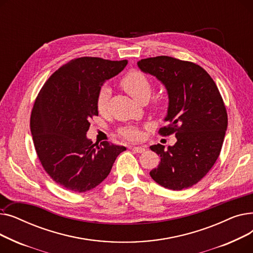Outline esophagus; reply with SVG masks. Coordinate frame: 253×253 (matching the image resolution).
Instances as JSON below:
<instances>
[{
  "label": "esophagus",
  "mask_w": 253,
  "mask_h": 253,
  "mask_svg": "<svg viewBox=\"0 0 253 253\" xmlns=\"http://www.w3.org/2000/svg\"><path fill=\"white\" fill-rule=\"evenodd\" d=\"M132 150L135 151L136 153L141 154V153L145 152V147H143V145H142V147H133V148H132Z\"/></svg>",
  "instance_id": "esophagus-1"
}]
</instances>
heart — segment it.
Instances as JSON below:
<instances>
[{"label": "heart", "instance_id": "obj_1", "mask_svg": "<svg viewBox=\"0 0 253 253\" xmlns=\"http://www.w3.org/2000/svg\"><path fill=\"white\" fill-rule=\"evenodd\" d=\"M121 85L128 94L138 102L148 100L151 96L152 84L150 80L141 72L132 70L128 72L121 80ZM112 95V89L103 85L98 92L96 106L99 113H104L108 108L109 100ZM121 134L129 140H137L141 137V132L134 127H127L121 130Z\"/></svg>", "mask_w": 253, "mask_h": 253}]
</instances>
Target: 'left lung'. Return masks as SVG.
<instances>
[{
  "label": "left lung",
  "instance_id": "left-lung-1",
  "mask_svg": "<svg viewBox=\"0 0 253 253\" xmlns=\"http://www.w3.org/2000/svg\"><path fill=\"white\" fill-rule=\"evenodd\" d=\"M141 72L152 75L166 88L169 122L160 133H175L176 142L165 149L158 143L150 149L160 156L151 177L162 187L180 191L200 181L219 156L228 115L216 84L200 65L169 56L137 62Z\"/></svg>",
  "mask_w": 253,
  "mask_h": 253
}]
</instances>
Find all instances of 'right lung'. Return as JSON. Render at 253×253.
I'll list each match as a JSON object with an SVG mask.
<instances>
[{
  "instance_id": "1",
  "label": "right lung",
  "mask_w": 253,
  "mask_h": 253,
  "mask_svg": "<svg viewBox=\"0 0 253 253\" xmlns=\"http://www.w3.org/2000/svg\"><path fill=\"white\" fill-rule=\"evenodd\" d=\"M127 60L76 58L47 80L35 101L31 131L39 160L60 187L77 193L94 189L110 174L125 147L87 137L90 119L98 116L96 100L103 83Z\"/></svg>"
}]
</instances>
